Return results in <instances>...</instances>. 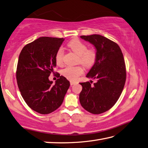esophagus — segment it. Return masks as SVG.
Returning <instances> with one entry per match:
<instances>
[{
	"label": "esophagus",
	"instance_id": "esophagus-1",
	"mask_svg": "<svg viewBox=\"0 0 148 148\" xmlns=\"http://www.w3.org/2000/svg\"><path fill=\"white\" fill-rule=\"evenodd\" d=\"M70 83H71V85H74V84H76V82H73V81H71Z\"/></svg>",
	"mask_w": 148,
	"mask_h": 148
}]
</instances>
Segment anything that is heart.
<instances>
[{"label":"heart","instance_id":"heart-1","mask_svg":"<svg viewBox=\"0 0 148 148\" xmlns=\"http://www.w3.org/2000/svg\"><path fill=\"white\" fill-rule=\"evenodd\" d=\"M67 46L78 56V63H80L85 67H91L95 63L97 58V52L95 49H88L87 45L85 43L78 39L72 40L69 42ZM63 54L64 52L62 48H60L56 52L55 59L58 65H63ZM83 72L84 70L82 66H69L63 69L62 74L69 80L76 81Z\"/></svg>","mask_w":148,"mask_h":148}]
</instances>
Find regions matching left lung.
Masks as SVG:
<instances>
[{
  "mask_svg": "<svg viewBox=\"0 0 148 148\" xmlns=\"http://www.w3.org/2000/svg\"><path fill=\"white\" fill-rule=\"evenodd\" d=\"M80 37L94 45L97 58L86 76L95 79L96 83L93 86L89 82L80 83L83 88L79 101L86 111L100 114L110 109L122 93L126 77L125 62L115 42L99 34Z\"/></svg>",
  "mask_w": 148,
  "mask_h": 148,
  "instance_id": "obj_1",
  "label": "left lung"
}]
</instances>
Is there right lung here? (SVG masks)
<instances>
[{"mask_svg":"<svg viewBox=\"0 0 148 148\" xmlns=\"http://www.w3.org/2000/svg\"><path fill=\"white\" fill-rule=\"evenodd\" d=\"M63 41L40 37L25 45L19 55L16 72L18 88L26 104L39 114H48L58 108L70 86V82L59 73L55 84L49 79Z\"/></svg>","mask_w":148,"mask_h":148,"instance_id":"right-lung-1","label":"right lung"}]
</instances>
